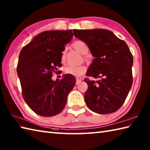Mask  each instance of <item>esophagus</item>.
<instances>
[{
  "label": "esophagus",
  "instance_id": "34e87169",
  "mask_svg": "<svg viewBox=\"0 0 150 150\" xmlns=\"http://www.w3.org/2000/svg\"><path fill=\"white\" fill-rule=\"evenodd\" d=\"M82 82V80L81 79H79V78H77L76 79V84H79L81 83V82Z\"/></svg>",
  "mask_w": 150,
  "mask_h": 150
}]
</instances>
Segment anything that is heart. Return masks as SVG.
I'll list each match as a JSON object with an SVG mask.
<instances>
[{
  "mask_svg": "<svg viewBox=\"0 0 150 150\" xmlns=\"http://www.w3.org/2000/svg\"><path fill=\"white\" fill-rule=\"evenodd\" d=\"M73 47L75 49L80 53L82 55H85L89 51V47L87 44L84 42L82 40H77L73 43ZM66 57V50H64L62 52L61 60L64 62L65 60ZM64 71L67 74H69L75 77H81V75L86 73V68L84 66H67L64 68Z\"/></svg>",
  "mask_w": 150,
  "mask_h": 150,
  "instance_id": "1",
  "label": "heart"
}]
</instances>
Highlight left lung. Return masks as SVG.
<instances>
[{
  "instance_id": "obj_1",
  "label": "left lung",
  "mask_w": 150,
  "mask_h": 150,
  "mask_svg": "<svg viewBox=\"0 0 150 150\" xmlns=\"http://www.w3.org/2000/svg\"><path fill=\"white\" fill-rule=\"evenodd\" d=\"M74 36L87 44L95 59L84 79L88 86L84 100L89 109L98 114L117 111L132 86L133 56L127 44L112 31L104 29L73 30Z\"/></svg>"
}]
</instances>
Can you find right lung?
<instances>
[{
	"mask_svg": "<svg viewBox=\"0 0 150 150\" xmlns=\"http://www.w3.org/2000/svg\"><path fill=\"white\" fill-rule=\"evenodd\" d=\"M71 30H49L34 37L19 54L17 71L22 97L35 113L52 117L61 112L76 79L69 74L52 80V73L62 66V52L71 40Z\"/></svg>",
	"mask_w": 150,
	"mask_h": 150,
	"instance_id": "1",
	"label": "right lung"
}]
</instances>
